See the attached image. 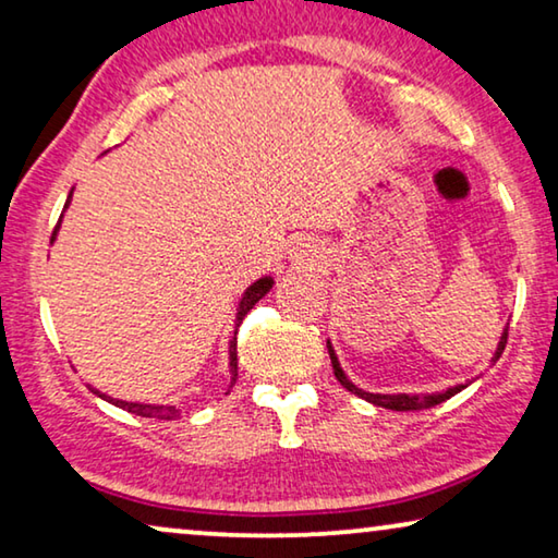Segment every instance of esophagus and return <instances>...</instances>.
<instances>
[{"label": "esophagus", "mask_w": 558, "mask_h": 558, "mask_svg": "<svg viewBox=\"0 0 558 558\" xmlns=\"http://www.w3.org/2000/svg\"><path fill=\"white\" fill-rule=\"evenodd\" d=\"M290 257H293L295 265H303V268H313V265L318 263V251H315V245H311V243H301L298 247H293Z\"/></svg>", "instance_id": "esophagus-1"}]
</instances>
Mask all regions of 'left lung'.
Returning a JSON list of instances; mask_svg holds the SVG:
<instances>
[{"instance_id":"1","label":"left lung","mask_w":558,"mask_h":558,"mask_svg":"<svg viewBox=\"0 0 558 558\" xmlns=\"http://www.w3.org/2000/svg\"><path fill=\"white\" fill-rule=\"evenodd\" d=\"M506 338H509V326L504 328L501 332V340H498L496 345V353H494V363L501 359L504 348H506ZM328 353H330V363H332V373H336V378L340 380V386L351 390V393H355L359 398H363V401H368L373 405H380V409H388V411H423V409H434V405L448 401V398L461 393V390L469 386V384H459L453 388H446L444 393H368V390H363L353 384L351 378L345 376V371L340 368L338 363V355L336 351H332L330 340H328Z\"/></svg>"}]
</instances>
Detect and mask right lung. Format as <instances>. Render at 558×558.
Segmentation results:
<instances>
[{"mask_svg": "<svg viewBox=\"0 0 558 558\" xmlns=\"http://www.w3.org/2000/svg\"><path fill=\"white\" fill-rule=\"evenodd\" d=\"M70 199H72V193H70V197H66V203H64V210L66 207H70ZM60 226H62V218H60V222H57V228H54V232H52V243H54V238H57V232H60ZM272 280L270 276H263V278H257L251 288L245 290L243 293V298H240V303H238V313H235V336H238V326L240 323H243V318L247 313H251V307L260 301V298L268 293V290L272 288ZM232 336L230 338V388L235 386V378H238V338ZM89 390H93L95 396H99L102 398V401H107V403H112V405H118V409H122V411H130V413H135V415H143V418H160V421H170V418H174V415H178V411H174V405H155V403H132V401H120V398H112V396H107V393H102V390H97V388H93L89 386Z\"/></svg>", "mask_w": 558, "mask_h": 558, "instance_id": "1", "label": "right lung"}]
</instances>
